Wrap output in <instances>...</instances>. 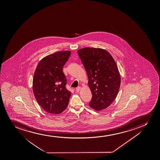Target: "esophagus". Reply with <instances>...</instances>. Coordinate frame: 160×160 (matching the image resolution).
Returning a JSON list of instances; mask_svg holds the SVG:
<instances>
[{
    "label": "esophagus",
    "instance_id": "obj_1",
    "mask_svg": "<svg viewBox=\"0 0 160 160\" xmlns=\"http://www.w3.org/2000/svg\"><path fill=\"white\" fill-rule=\"evenodd\" d=\"M81 87H77V88H76V92H79V91L81 90Z\"/></svg>",
    "mask_w": 160,
    "mask_h": 160
}]
</instances>
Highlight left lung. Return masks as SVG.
<instances>
[{"label":"left lung","instance_id":"8db88e82","mask_svg":"<svg viewBox=\"0 0 160 160\" xmlns=\"http://www.w3.org/2000/svg\"><path fill=\"white\" fill-rule=\"evenodd\" d=\"M77 53L87 72L92 92L90 106L98 111L106 108L115 99L121 85L115 61L108 52L100 48H83Z\"/></svg>","mask_w":160,"mask_h":160}]
</instances>
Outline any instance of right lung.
<instances>
[{
  "label": "right lung",
  "mask_w": 160,
  "mask_h": 160,
  "mask_svg": "<svg viewBox=\"0 0 160 160\" xmlns=\"http://www.w3.org/2000/svg\"><path fill=\"white\" fill-rule=\"evenodd\" d=\"M70 51L55 52L42 59L33 75L32 89L40 106L51 114H60L68 106L71 92L66 88L63 68Z\"/></svg>",
  "instance_id": "add662e5"
}]
</instances>
